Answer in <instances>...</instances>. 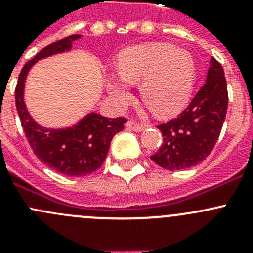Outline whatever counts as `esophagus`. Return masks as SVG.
Masks as SVG:
<instances>
[{
    "mask_svg": "<svg viewBox=\"0 0 253 253\" xmlns=\"http://www.w3.org/2000/svg\"><path fill=\"white\" fill-rule=\"evenodd\" d=\"M126 127L128 129H132V131H134V132H142L145 129V125L138 124V122H136V121H127Z\"/></svg>",
    "mask_w": 253,
    "mask_h": 253,
    "instance_id": "34e87169",
    "label": "esophagus"
}]
</instances>
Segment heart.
Listing matches in <instances>:
<instances>
[{
	"instance_id": "1",
	"label": "heart",
	"mask_w": 253,
	"mask_h": 253,
	"mask_svg": "<svg viewBox=\"0 0 253 253\" xmlns=\"http://www.w3.org/2000/svg\"><path fill=\"white\" fill-rule=\"evenodd\" d=\"M119 79L109 78L106 90L117 108L131 101L127 85H138L142 101L157 116L169 117L188 103L196 82L190 52L168 42H149L125 48L115 61Z\"/></svg>"
}]
</instances>
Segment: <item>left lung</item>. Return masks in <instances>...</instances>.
Masks as SVG:
<instances>
[{
	"label": "left lung",
	"instance_id": "1",
	"mask_svg": "<svg viewBox=\"0 0 253 253\" xmlns=\"http://www.w3.org/2000/svg\"><path fill=\"white\" fill-rule=\"evenodd\" d=\"M228 109V89L224 70L211 57L206 83L177 119L162 124L164 142L150 159L175 171L200 164L211 154L220 134Z\"/></svg>",
	"mask_w": 253,
	"mask_h": 253
}]
</instances>
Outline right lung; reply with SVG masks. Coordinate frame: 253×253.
<instances>
[{"mask_svg": "<svg viewBox=\"0 0 253 253\" xmlns=\"http://www.w3.org/2000/svg\"><path fill=\"white\" fill-rule=\"evenodd\" d=\"M82 35L75 34L42 48L32 61L25 63L18 78L16 106L25 136L39 160L53 171L66 176H85L100 168L108 155L112 137L124 129L125 117H109L89 112L71 126L48 128L35 121L24 101L25 81L38 61L58 53L68 52L73 42Z\"/></svg>", "mask_w": 253, "mask_h": 253, "instance_id": "obj_1", "label": "right lung"}]
</instances>
